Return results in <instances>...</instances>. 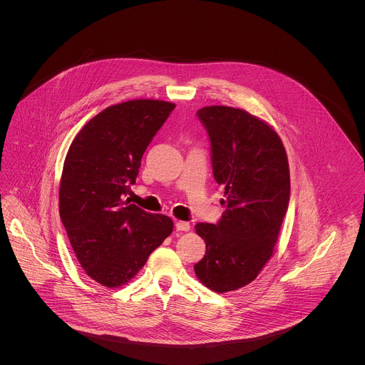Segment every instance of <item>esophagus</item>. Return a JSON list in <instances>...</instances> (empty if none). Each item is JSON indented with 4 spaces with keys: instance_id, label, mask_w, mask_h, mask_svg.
I'll list each match as a JSON object with an SVG mask.
<instances>
[{
    "instance_id": "1",
    "label": "esophagus",
    "mask_w": 365,
    "mask_h": 365,
    "mask_svg": "<svg viewBox=\"0 0 365 365\" xmlns=\"http://www.w3.org/2000/svg\"><path fill=\"white\" fill-rule=\"evenodd\" d=\"M175 229L180 230V232H188L191 229V225L188 222L178 220V222H175Z\"/></svg>"
}]
</instances>
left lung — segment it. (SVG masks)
<instances>
[{
  "mask_svg": "<svg viewBox=\"0 0 365 365\" xmlns=\"http://www.w3.org/2000/svg\"><path fill=\"white\" fill-rule=\"evenodd\" d=\"M197 116L208 132L226 209L216 225H195L207 252L194 269L205 287L223 294L255 281L272 256L289 204V167L279 136L249 112L213 105Z\"/></svg>",
  "mask_w": 365,
  "mask_h": 365,
  "instance_id": "1",
  "label": "left lung"
}]
</instances>
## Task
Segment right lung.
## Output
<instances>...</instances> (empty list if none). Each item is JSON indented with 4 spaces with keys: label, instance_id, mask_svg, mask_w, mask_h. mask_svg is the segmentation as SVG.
Masks as SVG:
<instances>
[{
    "label": "right lung",
    "instance_id": "1",
    "mask_svg": "<svg viewBox=\"0 0 365 365\" xmlns=\"http://www.w3.org/2000/svg\"><path fill=\"white\" fill-rule=\"evenodd\" d=\"M175 105L133 100L108 106L77 133L63 165L58 210L84 271L108 288L130 281L173 232L165 215L123 200L149 143Z\"/></svg>",
    "mask_w": 365,
    "mask_h": 365
}]
</instances>
